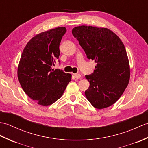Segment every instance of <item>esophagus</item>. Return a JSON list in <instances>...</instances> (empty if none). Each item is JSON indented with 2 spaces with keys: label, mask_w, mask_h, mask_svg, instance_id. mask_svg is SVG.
<instances>
[{
  "label": "esophagus",
  "mask_w": 148,
  "mask_h": 148,
  "mask_svg": "<svg viewBox=\"0 0 148 148\" xmlns=\"http://www.w3.org/2000/svg\"><path fill=\"white\" fill-rule=\"evenodd\" d=\"M74 76L76 78V79H80L81 77V74H74Z\"/></svg>",
  "instance_id": "1"
}]
</instances>
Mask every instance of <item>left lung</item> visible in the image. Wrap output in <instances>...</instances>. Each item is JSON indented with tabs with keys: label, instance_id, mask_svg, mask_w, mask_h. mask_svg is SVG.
I'll return each mask as SVG.
<instances>
[{
	"label": "left lung",
	"instance_id": "left-lung-1",
	"mask_svg": "<svg viewBox=\"0 0 148 148\" xmlns=\"http://www.w3.org/2000/svg\"><path fill=\"white\" fill-rule=\"evenodd\" d=\"M72 33L87 58L97 64L93 73L85 76L90 82L85 91L88 100L99 109L114 104L130 80L129 61L123 43L106 28L82 25L74 27Z\"/></svg>",
	"mask_w": 148,
	"mask_h": 148
}]
</instances>
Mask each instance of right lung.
Masks as SVG:
<instances>
[{
    "instance_id": "right-lung-1",
    "label": "right lung",
    "mask_w": 148,
    "mask_h": 148,
    "mask_svg": "<svg viewBox=\"0 0 148 148\" xmlns=\"http://www.w3.org/2000/svg\"><path fill=\"white\" fill-rule=\"evenodd\" d=\"M58 27L37 34L25 47L18 68L22 89L38 104H52L62 96L72 75L52 69L60 55V43L66 32Z\"/></svg>"
}]
</instances>
